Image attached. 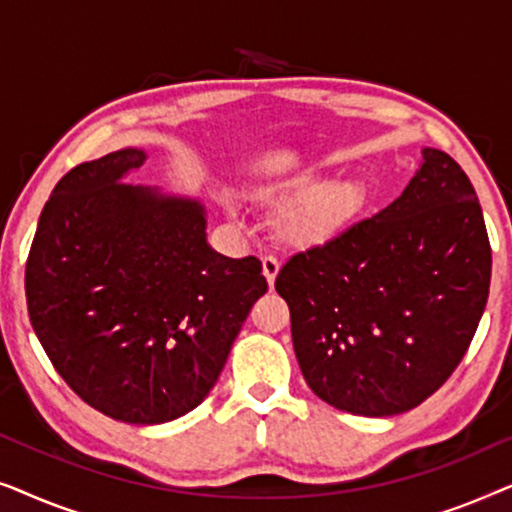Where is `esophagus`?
Returning a JSON list of instances; mask_svg holds the SVG:
<instances>
[{"mask_svg":"<svg viewBox=\"0 0 512 512\" xmlns=\"http://www.w3.org/2000/svg\"><path fill=\"white\" fill-rule=\"evenodd\" d=\"M277 272H279V261L275 256H263V275L268 279V286L272 289L275 286V279H277Z\"/></svg>","mask_w":512,"mask_h":512,"instance_id":"esophagus-1","label":"esophagus"}]
</instances>
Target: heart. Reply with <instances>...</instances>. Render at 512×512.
Segmentation results:
<instances>
[{
    "mask_svg": "<svg viewBox=\"0 0 512 512\" xmlns=\"http://www.w3.org/2000/svg\"><path fill=\"white\" fill-rule=\"evenodd\" d=\"M275 207H291L279 223V235L293 249H317L340 237L368 205V188L361 179L326 181L317 174H300L265 191Z\"/></svg>",
    "mask_w": 512,
    "mask_h": 512,
    "instance_id": "1",
    "label": "heart"
}]
</instances>
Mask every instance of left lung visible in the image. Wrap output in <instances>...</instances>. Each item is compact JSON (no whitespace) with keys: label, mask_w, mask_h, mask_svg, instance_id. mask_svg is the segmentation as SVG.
I'll return each instance as SVG.
<instances>
[{"label":"left lung","mask_w":512,"mask_h":512,"mask_svg":"<svg viewBox=\"0 0 512 512\" xmlns=\"http://www.w3.org/2000/svg\"><path fill=\"white\" fill-rule=\"evenodd\" d=\"M489 279L478 195L445 151L424 146L401 198L291 256L275 289L314 394L352 415L391 417L426 401L464 359Z\"/></svg>","instance_id":"obj_1"}]
</instances>
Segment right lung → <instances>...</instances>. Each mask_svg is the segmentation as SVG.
<instances>
[{
    "instance_id": "1",
    "label": "right lung",
    "mask_w": 512,
    "mask_h": 512,
    "mask_svg": "<svg viewBox=\"0 0 512 512\" xmlns=\"http://www.w3.org/2000/svg\"><path fill=\"white\" fill-rule=\"evenodd\" d=\"M146 158L128 146L67 172L25 268L32 328L62 380L142 426L205 401L268 291L258 258L209 247L198 198L125 184Z\"/></svg>"
}]
</instances>
